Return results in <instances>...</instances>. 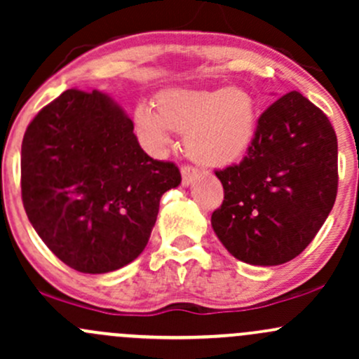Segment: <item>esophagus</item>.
Segmentation results:
<instances>
[{"label": "esophagus", "mask_w": 359, "mask_h": 359, "mask_svg": "<svg viewBox=\"0 0 359 359\" xmlns=\"http://www.w3.org/2000/svg\"><path fill=\"white\" fill-rule=\"evenodd\" d=\"M181 178H183V187H190L198 178V171L190 165H181Z\"/></svg>", "instance_id": "obj_1"}]
</instances>
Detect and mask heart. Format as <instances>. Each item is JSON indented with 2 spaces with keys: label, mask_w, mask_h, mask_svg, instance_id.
<instances>
[{
  "label": "heart",
  "mask_w": 359,
  "mask_h": 359,
  "mask_svg": "<svg viewBox=\"0 0 359 359\" xmlns=\"http://www.w3.org/2000/svg\"><path fill=\"white\" fill-rule=\"evenodd\" d=\"M137 132L152 152L171 145V132L184 135L188 157L207 169L227 168L245 157L258 126L255 97L241 87L169 88L157 94L154 111H135Z\"/></svg>",
  "instance_id": "1"
}]
</instances>
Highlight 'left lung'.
Returning <instances> with one entry per match:
<instances>
[{"label":"left lung","instance_id":"1","mask_svg":"<svg viewBox=\"0 0 359 359\" xmlns=\"http://www.w3.org/2000/svg\"><path fill=\"white\" fill-rule=\"evenodd\" d=\"M215 176L224 200L210 222L227 252L250 265L286 264L332 210L337 137L323 111L292 90L258 118L245 159Z\"/></svg>","mask_w":359,"mask_h":359}]
</instances>
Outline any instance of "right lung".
<instances>
[{
  "label": "right lung",
  "instance_id": "add662e5",
  "mask_svg": "<svg viewBox=\"0 0 359 359\" xmlns=\"http://www.w3.org/2000/svg\"><path fill=\"white\" fill-rule=\"evenodd\" d=\"M181 183L154 161L123 107L70 88L37 113L22 142V200L36 233L68 267L106 273L144 252L161 196Z\"/></svg>",
  "mask_w": 359,
  "mask_h": 359
}]
</instances>
